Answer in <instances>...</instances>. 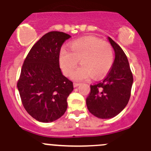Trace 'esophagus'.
<instances>
[{"instance_id": "esophagus-1", "label": "esophagus", "mask_w": 151, "mask_h": 151, "mask_svg": "<svg viewBox=\"0 0 151 151\" xmlns=\"http://www.w3.org/2000/svg\"><path fill=\"white\" fill-rule=\"evenodd\" d=\"M79 85H80L79 83H76V82H75V83H73V86H74V88L78 87V86H79Z\"/></svg>"}]
</instances>
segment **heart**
Masks as SVG:
<instances>
[{"instance_id": "1", "label": "heart", "mask_w": 151, "mask_h": 151, "mask_svg": "<svg viewBox=\"0 0 151 151\" xmlns=\"http://www.w3.org/2000/svg\"><path fill=\"white\" fill-rule=\"evenodd\" d=\"M80 60L82 66L72 76L73 80L82 81L93 78L99 79L105 76L113 62L112 47L95 37H85L76 40L68 49H61L60 65L64 75L69 76Z\"/></svg>"}]
</instances>
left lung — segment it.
Masks as SVG:
<instances>
[{"instance_id": "8db88e82", "label": "left lung", "mask_w": 151, "mask_h": 151, "mask_svg": "<svg viewBox=\"0 0 151 151\" xmlns=\"http://www.w3.org/2000/svg\"><path fill=\"white\" fill-rule=\"evenodd\" d=\"M107 38L115 52L113 66L102 82L91 85L86 98L88 110L100 119L113 118L123 110L129 103L133 84L127 57L115 41Z\"/></svg>"}]
</instances>
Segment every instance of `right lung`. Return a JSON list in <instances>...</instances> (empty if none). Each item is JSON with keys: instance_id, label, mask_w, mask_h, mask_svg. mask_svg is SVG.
Listing matches in <instances>:
<instances>
[{"instance_id": "right-lung-1", "label": "right lung", "mask_w": 151, "mask_h": 151, "mask_svg": "<svg viewBox=\"0 0 151 151\" xmlns=\"http://www.w3.org/2000/svg\"><path fill=\"white\" fill-rule=\"evenodd\" d=\"M71 36L50 32L32 47L24 61L17 83L22 105L29 115L41 122H51L63 115L73 84L60 68L61 46Z\"/></svg>"}]
</instances>
